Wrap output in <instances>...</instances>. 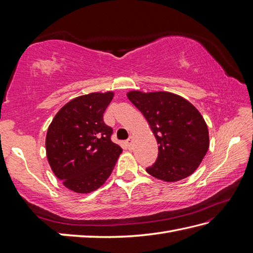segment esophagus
<instances>
[{
    "instance_id": "34e87169",
    "label": "esophagus",
    "mask_w": 253,
    "mask_h": 253,
    "mask_svg": "<svg viewBox=\"0 0 253 253\" xmlns=\"http://www.w3.org/2000/svg\"><path fill=\"white\" fill-rule=\"evenodd\" d=\"M132 142H133V137H129L126 140V144H127V147L128 148H131V146H132Z\"/></svg>"
}]
</instances>
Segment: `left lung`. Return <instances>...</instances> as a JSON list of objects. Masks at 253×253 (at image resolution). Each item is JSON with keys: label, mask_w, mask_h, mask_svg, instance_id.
<instances>
[{"label": "left lung", "mask_w": 253, "mask_h": 253, "mask_svg": "<svg viewBox=\"0 0 253 253\" xmlns=\"http://www.w3.org/2000/svg\"><path fill=\"white\" fill-rule=\"evenodd\" d=\"M127 98L142 113L159 144L157 162L147 169L148 174L168 182L190 176L210 146L201 113L185 98L168 91L133 90Z\"/></svg>", "instance_id": "8db88e82"}]
</instances>
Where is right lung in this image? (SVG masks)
I'll use <instances>...</instances> for the list:
<instances>
[{
	"instance_id": "1",
	"label": "right lung",
	"mask_w": 253,
	"mask_h": 253,
	"mask_svg": "<svg viewBox=\"0 0 253 253\" xmlns=\"http://www.w3.org/2000/svg\"><path fill=\"white\" fill-rule=\"evenodd\" d=\"M113 96V91L77 96L56 113L47 128L45 150L51 169L74 192L99 189L123 151L111 141L112 128L103 122Z\"/></svg>"
}]
</instances>
